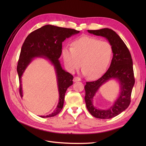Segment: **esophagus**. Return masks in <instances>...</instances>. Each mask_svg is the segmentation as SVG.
Instances as JSON below:
<instances>
[{
  "label": "esophagus",
  "instance_id": "1",
  "mask_svg": "<svg viewBox=\"0 0 146 146\" xmlns=\"http://www.w3.org/2000/svg\"><path fill=\"white\" fill-rule=\"evenodd\" d=\"M80 81H81V78L78 77H75L73 79L74 82H80Z\"/></svg>",
  "mask_w": 146,
  "mask_h": 146
}]
</instances>
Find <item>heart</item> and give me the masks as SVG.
Instances as JSON below:
<instances>
[{"label": "heart", "instance_id": "b5f03b06", "mask_svg": "<svg viewBox=\"0 0 146 146\" xmlns=\"http://www.w3.org/2000/svg\"><path fill=\"white\" fill-rule=\"evenodd\" d=\"M113 54L110 43L90 36L78 38L73 41L72 48L64 47L62 50L64 65L68 71L74 72L82 65L83 74L92 79L101 77L106 72Z\"/></svg>", "mask_w": 146, "mask_h": 146}]
</instances>
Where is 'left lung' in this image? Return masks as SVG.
I'll list each match as a JSON object with an SVG mask.
<instances>
[{
	"mask_svg": "<svg viewBox=\"0 0 146 146\" xmlns=\"http://www.w3.org/2000/svg\"><path fill=\"white\" fill-rule=\"evenodd\" d=\"M88 32L107 39L112 46L113 54L111 64L104 76L96 81L86 82L85 86L86 107L96 118H113L125 110L130 103L131 91L135 84L131 54L124 42L113 30L104 28ZM111 80H115L119 85L120 90L118 98L108 109L97 108L93 104L94 97L102 86Z\"/></svg>",
	"mask_w": 146,
	"mask_h": 146,
	"instance_id": "obj_1",
	"label": "left lung"
}]
</instances>
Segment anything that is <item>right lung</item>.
Segmentation results:
<instances>
[{
    "label": "right lung",
    "instance_id": "add662e5",
    "mask_svg": "<svg viewBox=\"0 0 146 146\" xmlns=\"http://www.w3.org/2000/svg\"><path fill=\"white\" fill-rule=\"evenodd\" d=\"M79 33L80 31L72 29L46 25L30 33L22 46L17 66L21 97L23 96L22 77L33 60L38 58L47 60L54 66L55 72L59 94L58 103L51 114L47 116H40L41 117L55 116L63 107L66 91L69 86L72 85L73 76L62 68L58 59L62 52V42L66 38Z\"/></svg>",
    "mask_w": 146,
    "mask_h": 146
}]
</instances>
